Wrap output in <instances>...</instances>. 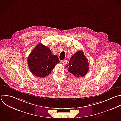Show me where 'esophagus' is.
<instances>
[{
  "label": "esophagus",
  "mask_w": 121,
  "mask_h": 121,
  "mask_svg": "<svg viewBox=\"0 0 121 121\" xmlns=\"http://www.w3.org/2000/svg\"><path fill=\"white\" fill-rule=\"evenodd\" d=\"M61 63L63 64V65H66V64H67V61L66 60H62V61H61Z\"/></svg>",
  "instance_id": "obj_1"
}]
</instances>
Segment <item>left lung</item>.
<instances>
[{"instance_id":"8db88e82","label":"left lung","mask_w":121,"mask_h":121,"mask_svg":"<svg viewBox=\"0 0 121 121\" xmlns=\"http://www.w3.org/2000/svg\"><path fill=\"white\" fill-rule=\"evenodd\" d=\"M88 60L81 51H78L70 58L68 70L77 78L85 76L89 69Z\"/></svg>"}]
</instances>
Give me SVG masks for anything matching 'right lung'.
I'll return each mask as SVG.
<instances>
[{
	"mask_svg": "<svg viewBox=\"0 0 121 121\" xmlns=\"http://www.w3.org/2000/svg\"><path fill=\"white\" fill-rule=\"evenodd\" d=\"M60 62L56 55H53L50 49L42 43H39L29 55L27 63L33 74L37 77L48 76Z\"/></svg>",
	"mask_w": 121,
	"mask_h": 121,
	"instance_id": "right-lung-1",
	"label": "right lung"
}]
</instances>
